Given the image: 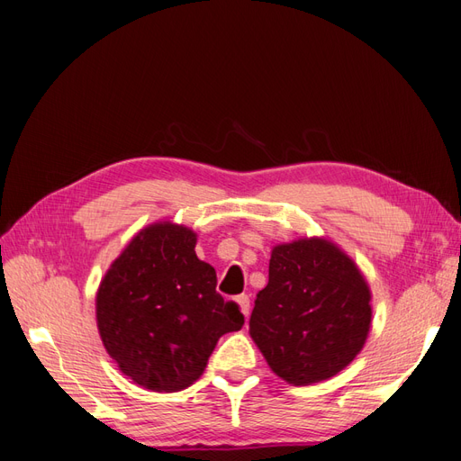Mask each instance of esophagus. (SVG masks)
<instances>
[{
	"mask_svg": "<svg viewBox=\"0 0 461 461\" xmlns=\"http://www.w3.org/2000/svg\"><path fill=\"white\" fill-rule=\"evenodd\" d=\"M236 303H239V308L244 313V317H248L249 315V296L248 294H240L239 298H236Z\"/></svg>",
	"mask_w": 461,
	"mask_h": 461,
	"instance_id": "34e87169",
	"label": "esophagus"
}]
</instances>
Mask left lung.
<instances>
[{"label":"left lung","mask_w":461,"mask_h":461,"mask_svg":"<svg viewBox=\"0 0 461 461\" xmlns=\"http://www.w3.org/2000/svg\"><path fill=\"white\" fill-rule=\"evenodd\" d=\"M371 315V290L356 261L327 239H298L271 249L249 337L275 375L305 386L352 364Z\"/></svg>","instance_id":"8db88e82"}]
</instances>
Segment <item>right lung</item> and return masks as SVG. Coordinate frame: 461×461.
Segmentation results:
<instances>
[{
	"label": "right lung",
	"mask_w": 461,
	"mask_h": 461,
	"mask_svg": "<svg viewBox=\"0 0 461 461\" xmlns=\"http://www.w3.org/2000/svg\"><path fill=\"white\" fill-rule=\"evenodd\" d=\"M198 236L159 221L138 232L111 263L95 294V321L122 375L153 393L196 383L217 340L240 330L244 315L219 292Z\"/></svg>",
	"instance_id": "add662e5"
}]
</instances>
